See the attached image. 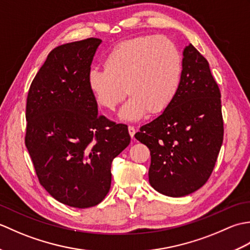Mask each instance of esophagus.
Masks as SVG:
<instances>
[{"instance_id": "34e87169", "label": "esophagus", "mask_w": 250, "mask_h": 250, "mask_svg": "<svg viewBox=\"0 0 250 250\" xmlns=\"http://www.w3.org/2000/svg\"><path fill=\"white\" fill-rule=\"evenodd\" d=\"M128 130H129V133H130V135H131V137H132V139H134V134H135V132H136V130H135V128H134V126H132V125H129V128H128Z\"/></svg>"}]
</instances>
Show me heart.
Returning a JSON list of instances; mask_svg holds the SVG:
<instances>
[{"instance_id": "obj_1", "label": "heart", "mask_w": 250, "mask_h": 250, "mask_svg": "<svg viewBox=\"0 0 250 250\" xmlns=\"http://www.w3.org/2000/svg\"><path fill=\"white\" fill-rule=\"evenodd\" d=\"M104 64L105 70L90 68L88 87L95 102L108 110L122 102L125 92L131 94L120 110L122 119H140L147 110L160 114L176 97L182 61L176 46L167 37L122 42L107 55Z\"/></svg>"}]
</instances>
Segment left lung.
Instances as JSON below:
<instances>
[{
	"label": "left lung",
	"instance_id": "left-lung-1",
	"mask_svg": "<svg viewBox=\"0 0 250 250\" xmlns=\"http://www.w3.org/2000/svg\"><path fill=\"white\" fill-rule=\"evenodd\" d=\"M221 94L205 58L184 49L176 97L134 135L150 150L149 183L167 196L194 192L210 177L224 141Z\"/></svg>",
	"mask_w": 250,
	"mask_h": 250
}]
</instances>
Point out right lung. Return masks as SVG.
Here are the masks:
<instances>
[{"label":"right lung","instance_id":"obj_1","mask_svg":"<svg viewBox=\"0 0 250 250\" xmlns=\"http://www.w3.org/2000/svg\"><path fill=\"white\" fill-rule=\"evenodd\" d=\"M100 39L52 49L26 98L24 143L37 178L61 203L87 208L108 193L110 167L130 144L128 126L98 115L87 77Z\"/></svg>","mask_w":250,"mask_h":250}]
</instances>
